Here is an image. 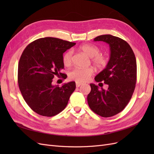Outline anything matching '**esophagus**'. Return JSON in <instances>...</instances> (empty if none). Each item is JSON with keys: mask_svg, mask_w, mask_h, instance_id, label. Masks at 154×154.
I'll use <instances>...</instances> for the list:
<instances>
[{"mask_svg": "<svg viewBox=\"0 0 154 154\" xmlns=\"http://www.w3.org/2000/svg\"><path fill=\"white\" fill-rule=\"evenodd\" d=\"M82 85V83H80V82H76V85L77 87H79L80 86H81Z\"/></svg>", "mask_w": 154, "mask_h": 154, "instance_id": "34e87169", "label": "esophagus"}]
</instances>
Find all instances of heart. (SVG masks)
Segmentation results:
<instances>
[{"label":"heart","mask_w":154,"mask_h":154,"mask_svg":"<svg viewBox=\"0 0 154 154\" xmlns=\"http://www.w3.org/2000/svg\"><path fill=\"white\" fill-rule=\"evenodd\" d=\"M80 49L91 57V62L99 69L105 68L109 62V58L106 56L100 54V48L96 45L91 44H84L81 45ZM63 63L65 66H71L72 62V51H68L63 56ZM94 73V69L92 67L81 68L76 67L69 72V78L77 82H87Z\"/></svg>","instance_id":"1"}]
</instances>
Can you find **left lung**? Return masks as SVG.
Returning a JSON list of instances; mask_svg holds the SVG:
<instances>
[{
	"instance_id": "8db88e82",
	"label": "left lung",
	"mask_w": 154,
	"mask_h": 154,
	"mask_svg": "<svg viewBox=\"0 0 154 154\" xmlns=\"http://www.w3.org/2000/svg\"><path fill=\"white\" fill-rule=\"evenodd\" d=\"M94 41L109 45L108 64L94 78L96 82H103L109 87L107 90L100 89L91 83L87 102L94 113L101 117H111L122 112L131 99L137 80L136 60L130 45L119 37L103 35L96 37Z\"/></svg>"
}]
</instances>
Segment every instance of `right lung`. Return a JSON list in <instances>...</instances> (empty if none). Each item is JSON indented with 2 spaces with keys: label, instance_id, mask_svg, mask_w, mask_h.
<instances>
[{
  "label": "right lung",
  "instance_id": "right-lung-1",
  "mask_svg": "<svg viewBox=\"0 0 154 154\" xmlns=\"http://www.w3.org/2000/svg\"><path fill=\"white\" fill-rule=\"evenodd\" d=\"M76 43L53 37L36 40L23 51L18 67V83L26 103L39 115L52 117L66 108L76 88L71 82L62 87L52 84L54 76H67L63 54Z\"/></svg>",
  "mask_w": 154,
  "mask_h": 154
}]
</instances>
